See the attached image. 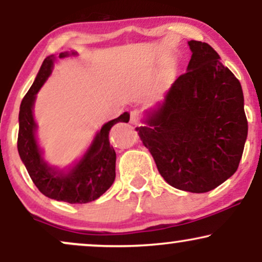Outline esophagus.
<instances>
[{
  "label": "esophagus",
  "mask_w": 262,
  "mask_h": 262,
  "mask_svg": "<svg viewBox=\"0 0 262 262\" xmlns=\"http://www.w3.org/2000/svg\"><path fill=\"white\" fill-rule=\"evenodd\" d=\"M140 118H141V114H140L139 111H137V110L132 111V112H130V123H132V124H134V125L139 124Z\"/></svg>",
  "instance_id": "esophagus-1"
}]
</instances>
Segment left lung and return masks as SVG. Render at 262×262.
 I'll list each match as a JSON object with an SVG mask.
<instances>
[{"mask_svg":"<svg viewBox=\"0 0 262 262\" xmlns=\"http://www.w3.org/2000/svg\"><path fill=\"white\" fill-rule=\"evenodd\" d=\"M187 73L179 76L164 101L146 111L137 128L160 175L182 191L204 193L237 170L248 121L239 80L209 44L188 41Z\"/></svg>","mask_w":262,"mask_h":262,"instance_id":"8db88e82","label":"left lung"}]
</instances>
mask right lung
<instances>
[{
	"label": "right lung",
	"mask_w": 262,
	"mask_h": 262,
	"mask_svg": "<svg viewBox=\"0 0 262 262\" xmlns=\"http://www.w3.org/2000/svg\"><path fill=\"white\" fill-rule=\"evenodd\" d=\"M76 55L60 53L59 58ZM55 56L44 59L34 82L23 98L19 108V130L17 148L32 181L44 196L68 203H87L97 200L112 186L116 179V151L110 143V130L116 123L129 122L124 112L112 119L96 134L90 148L79 162L69 170H56L44 161L35 138L37 123L33 117L35 96L52 74Z\"/></svg>",
	"instance_id": "add662e5"
}]
</instances>
